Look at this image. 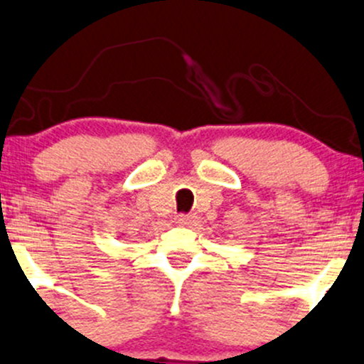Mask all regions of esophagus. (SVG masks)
<instances>
[{
    "label": "esophagus",
    "instance_id": "34e87169",
    "mask_svg": "<svg viewBox=\"0 0 364 364\" xmlns=\"http://www.w3.org/2000/svg\"><path fill=\"white\" fill-rule=\"evenodd\" d=\"M176 220H178L179 225H192L193 223V216H192V214L181 213V214H178V216H176Z\"/></svg>",
    "mask_w": 364,
    "mask_h": 364
}]
</instances>
